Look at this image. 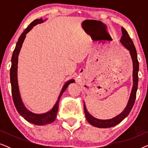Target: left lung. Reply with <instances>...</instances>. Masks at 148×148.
<instances>
[{"instance_id":"left-lung-1","label":"left lung","mask_w":148,"mask_h":148,"mask_svg":"<svg viewBox=\"0 0 148 148\" xmlns=\"http://www.w3.org/2000/svg\"><path fill=\"white\" fill-rule=\"evenodd\" d=\"M122 30V37L121 38V43L123 46L129 50L130 53L131 59L133 61V87L131 90V95L129 97L128 103L126 107L121 113L117 115L114 118L106 120L96 119L92 116L88 111L87 110L86 104L84 103V112L86 114V118L90 125L92 126L98 127V128H109V127H114L115 125L120 123L123 119H125L128 116L129 112H131L133 105H134L135 98H136V93L138 86V71H139V62L137 60V54L135 47L133 44L132 40L129 37L128 33L125 28L121 27Z\"/></svg>"}]
</instances>
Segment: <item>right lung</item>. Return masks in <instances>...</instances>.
Wrapping results in <instances>:
<instances>
[{
  "mask_svg": "<svg viewBox=\"0 0 148 148\" xmlns=\"http://www.w3.org/2000/svg\"><path fill=\"white\" fill-rule=\"evenodd\" d=\"M46 20V19H45ZM44 21L42 19H36L32 21L31 23L28 25V27L24 30V32L21 34L20 37L18 39V41L16 44L15 48L14 50L13 56L11 58V67L10 70V79H11V92L14 104L17 109V112L21 115L23 119H25L28 122L32 123L36 125H45L53 123L56 118V114L58 112V103L61 96L63 92L66 90L69 85L75 82L74 79H70L66 82V84L62 87L61 92L60 93L58 100L56 101V104L52 107L51 110L48 111L47 112L42 113V114H36V113L32 112L28 110L24 105L23 101L21 100V95H20L19 86H18L17 80V64H18V56L20 50H21L22 44L25 40L26 34L33 28L34 26L38 23H43Z\"/></svg>",
  "mask_w": 148,
  "mask_h": 148,
  "instance_id": "right-lung-1",
  "label": "right lung"
}]
</instances>
